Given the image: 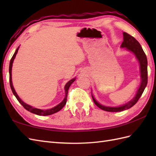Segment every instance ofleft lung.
Wrapping results in <instances>:
<instances>
[{"label": "left lung", "instance_id": "left-lung-1", "mask_svg": "<svg viewBox=\"0 0 156 156\" xmlns=\"http://www.w3.org/2000/svg\"><path fill=\"white\" fill-rule=\"evenodd\" d=\"M121 48H126L128 50L131 51L136 56V58L140 62V69H141V83L140 87L139 88L137 92L135 97L132 99L131 101L128 102L125 105L121 106L118 107H108L102 106L95 100L94 98L92 97V99L94 104L98 107L101 108L102 110H104L108 112H121L122 111L127 110L128 108H130L133 105L137 103L139 99L141 97V96L143 94V92L146 87L147 84V59L146 55L142 49L140 43L135 39L133 36L128 34L127 33L123 32V41L121 44Z\"/></svg>", "mask_w": 156, "mask_h": 156}]
</instances>
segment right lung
Returning <instances> with one entry per match:
<instances>
[{
  "label": "right lung",
  "mask_w": 156,
  "mask_h": 156,
  "mask_svg": "<svg viewBox=\"0 0 156 156\" xmlns=\"http://www.w3.org/2000/svg\"><path fill=\"white\" fill-rule=\"evenodd\" d=\"M19 48L16 49V51L15 52V54H13L12 58L11 59V62H10V64H9V82H10V86H11V90L13 94L15 96V97L17 99L18 101L20 102L22 105V106L23 107H24L26 110H27L28 111L32 112V113H34L35 115H43V116H46V115H52L54 113H55V112H58L59 111H60L61 109L64 107L65 105L66 104V101H67V96H68V90L70 87V85L74 82V81L76 80L75 78L74 79H72L71 80H69L68 82L66 83V84L65 85V93H66V96H65V98H64V100L61 102V103H59V105H58L56 107L52 108L51 109H48V110H41V109H38V108H34L31 107V106H29L28 105H27L26 103H25L24 102H23L21 101V99L19 97V96L17 95V94L16 93V92L14 88H13V86H12V78H11V70H12V62L13 60H14V59L16 56V53L18 51V49Z\"/></svg>",
  "instance_id": "right-lung-1"
}]
</instances>
